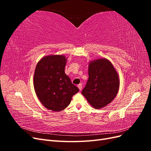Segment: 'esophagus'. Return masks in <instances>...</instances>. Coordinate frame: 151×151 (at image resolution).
I'll use <instances>...</instances> for the list:
<instances>
[{
    "label": "esophagus",
    "instance_id": "34e87169",
    "mask_svg": "<svg viewBox=\"0 0 151 151\" xmlns=\"http://www.w3.org/2000/svg\"><path fill=\"white\" fill-rule=\"evenodd\" d=\"M77 87H78L80 91H81V90H82V88H83V86H82L81 84H79V85H77Z\"/></svg>",
    "mask_w": 151,
    "mask_h": 151
}]
</instances>
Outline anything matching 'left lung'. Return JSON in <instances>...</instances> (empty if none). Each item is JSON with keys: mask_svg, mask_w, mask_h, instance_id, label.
Masks as SVG:
<instances>
[{"mask_svg": "<svg viewBox=\"0 0 151 151\" xmlns=\"http://www.w3.org/2000/svg\"><path fill=\"white\" fill-rule=\"evenodd\" d=\"M89 79L82 94L95 109L105 107L115 99L120 78L112 63L105 58L89 62Z\"/></svg>", "mask_w": 151, "mask_h": 151, "instance_id": "1", "label": "left lung"}]
</instances>
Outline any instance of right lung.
<instances>
[{"instance_id": "1", "label": "right lung", "mask_w": 151, "mask_h": 151, "mask_svg": "<svg viewBox=\"0 0 151 151\" xmlns=\"http://www.w3.org/2000/svg\"><path fill=\"white\" fill-rule=\"evenodd\" d=\"M67 60L63 55H49L41 58L35 68L36 94L45 108L53 111L66 108L73 96L79 91L65 74Z\"/></svg>"}]
</instances>
